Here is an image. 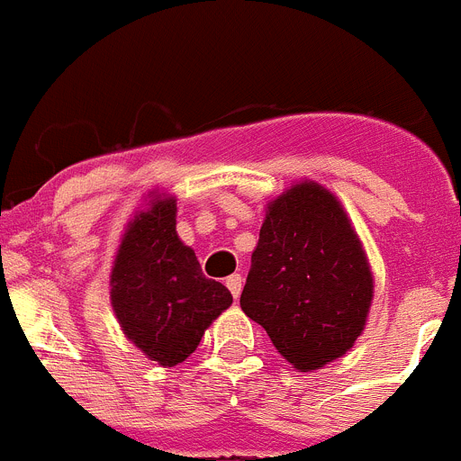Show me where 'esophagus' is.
Here are the masks:
<instances>
[{"label":"esophagus","mask_w":461,"mask_h":461,"mask_svg":"<svg viewBox=\"0 0 461 461\" xmlns=\"http://www.w3.org/2000/svg\"><path fill=\"white\" fill-rule=\"evenodd\" d=\"M240 282H243V277H240L239 273H234V276H230V277H227V280H225L227 289H230L231 296H234V298L240 296Z\"/></svg>","instance_id":"34e87169"}]
</instances>
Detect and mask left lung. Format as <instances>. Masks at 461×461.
I'll return each instance as SVG.
<instances>
[{
	"label": "left lung",
	"instance_id": "8db88e82",
	"mask_svg": "<svg viewBox=\"0 0 461 461\" xmlns=\"http://www.w3.org/2000/svg\"><path fill=\"white\" fill-rule=\"evenodd\" d=\"M372 301V273L347 213L317 184L268 206L240 308L301 372L354 347Z\"/></svg>",
	"mask_w": 461,
	"mask_h": 461
}]
</instances>
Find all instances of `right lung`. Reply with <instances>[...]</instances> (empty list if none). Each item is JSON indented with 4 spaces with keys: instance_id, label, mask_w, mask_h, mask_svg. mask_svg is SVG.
<instances>
[{
    "instance_id": "right-lung-1",
    "label": "right lung",
    "mask_w": 461,
    "mask_h": 461,
    "mask_svg": "<svg viewBox=\"0 0 461 461\" xmlns=\"http://www.w3.org/2000/svg\"><path fill=\"white\" fill-rule=\"evenodd\" d=\"M174 200L156 202L128 225L112 268V308L128 339L165 367L200 347L209 323L231 305V294L202 273L176 236Z\"/></svg>"
}]
</instances>
